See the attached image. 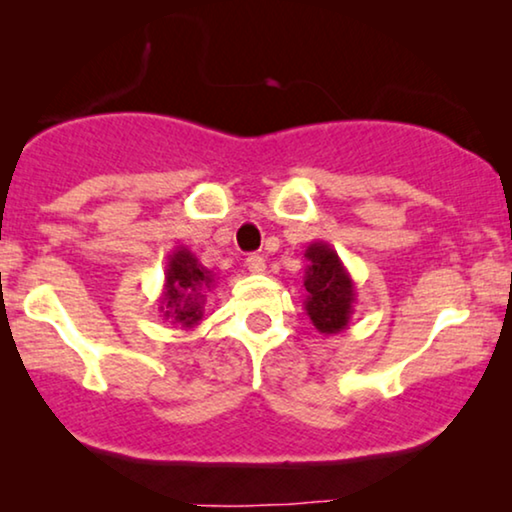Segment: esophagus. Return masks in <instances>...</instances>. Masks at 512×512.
Listing matches in <instances>:
<instances>
[{
  "label": "esophagus",
  "mask_w": 512,
  "mask_h": 512,
  "mask_svg": "<svg viewBox=\"0 0 512 512\" xmlns=\"http://www.w3.org/2000/svg\"><path fill=\"white\" fill-rule=\"evenodd\" d=\"M244 265H247V270L254 272V275H263V272H265V261H263V256H258V254L247 256Z\"/></svg>",
  "instance_id": "34e87169"
}]
</instances>
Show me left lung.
<instances>
[{"mask_svg":"<svg viewBox=\"0 0 512 512\" xmlns=\"http://www.w3.org/2000/svg\"><path fill=\"white\" fill-rule=\"evenodd\" d=\"M305 300L303 307L312 326L324 335L342 333L349 326L356 303V286L338 251L324 240L305 249Z\"/></svg>","mask_w":512,"mask_h":512,"instance_id":"obj_1","label":"left lung"}]
</instances>
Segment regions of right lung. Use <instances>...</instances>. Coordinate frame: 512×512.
Segmentation results:
<instances>
[{
  "label": "right lung",
  "instance_id": "obj_1",
  "mask_svg": "<svg viewBox=\"0 0 512 512\" xmlns=\"http://www.w3.org/2000/svg\"><path fill=\"white\" fill-rule=\"evenodd\" d=\"M214 272L198 261L191 249L179 244L167 254L165 284L160 296V312L172 326L191 331L205 314L207 291L214 289Z\"/></svg>",
  "mask_w": 512,
  "mask_h": 512
}]
</instances>
